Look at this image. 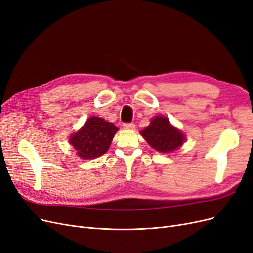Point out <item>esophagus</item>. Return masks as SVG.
I'll list each match as a JSON object with an SVG mask.
<instances>
[{
  "label": "esophagus",
  "instance_id": "esophagus-1",
  "mask_svg": "<svg viewBox=\"0 0 253 253\" xmlns=\"http://www.w3.org/2000/svg\"><path fill=\"white\" fill-rule=\"evenodd\" d=\"M123 127L128 130H132L135 128V125L133 123H125V124H123Z\"/></svg>",
  "mask_w": 253,
  "mask_h": 253
}]
</instances>
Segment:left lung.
Returning <instances> with one entry per match:
<instances>
[{"label":"left lung","mask_w":253,"mask_h":253,"mask_svg":"<svg viewBox=\"0 0 253 253\" xmlns=\"http://www.w3.org/2000/svg\"><path fill=\"white\" fill-rule=\"evenodd\" d=\"M141 134L154 150L165 153L181 147L186 140L181 130L171 125L169 120L162 116L154 117Z\"/></svg>","instance_id":"8db88e82"}]
</instances>
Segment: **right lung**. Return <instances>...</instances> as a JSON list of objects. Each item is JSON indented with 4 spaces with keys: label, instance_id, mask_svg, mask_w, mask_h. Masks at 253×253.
Returning <instances> with one entry per match:
<instances>
[{
    "label": "right lung",
    "instance_id": "right-lung-1",
    "mask_svg": "<svg viewBox=\"0 0 253 253\" xmlns=\"http://www.w3.org/2000/svg\"><path fill=\"white\" fill-rule=\"evenodd\" d=\"M118 129L112 123L102 118L91 117L78 132L71 134L69 143L81 159H95L109 149Z\"/></svg>",
    "mask_w": 253,
    "mask_h": 253
}]
</instances>
